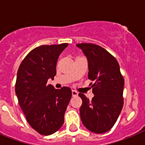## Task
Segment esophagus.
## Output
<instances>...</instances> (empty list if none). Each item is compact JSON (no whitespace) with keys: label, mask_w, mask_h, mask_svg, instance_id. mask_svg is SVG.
I'll list each match as a JSON object with an SVG mask.
<instances>
[{"label":"esophagus","mask_w":145,"mask_h":145,"mask_svg":"<svg viewBox=\"0 0 145 145\" xmlns=\"http://www.w3.org/2000/svg\"><path fill=\"white\" fill-rule=\"evenodd\" d=\"M72 95L74 97L77 96V95H78V93H77V92H76L75 90H72Z\"/></svg>","instance_id":"esophagus-1"}]
</instances>
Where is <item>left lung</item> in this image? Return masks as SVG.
Listing matches in <instances>:
<instances>
[{
    "label": "left lung",
    "mask_w": 145,
    "mask_h": 145,
    "mask_svg": "<svg viewBox=\"0 0 145 145\" xmlns=\"http://www.w3.org/2000/svg\"><path fill=\"white\" fill-rule=\"evenodd\" d=\"M76 46L87 59L88 78L95 81L92 85L94 94L92 101L79 93L83 101L80 108L81 121L93 133H107L116 123L123 105L124 80L119 64L112 55L98 45L80 44Z\"/></svg>",
    "instance_id": "1"
}]
</instances>
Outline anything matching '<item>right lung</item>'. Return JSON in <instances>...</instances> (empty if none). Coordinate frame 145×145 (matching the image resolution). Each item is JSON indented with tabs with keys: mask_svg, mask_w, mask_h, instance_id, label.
Returning <instances> with one entry per match:
<instances>
[{
	"mask_svg": "<svg viewBox=\"0 0 145 145\" xmlns=\"http://www.w3.org/2000/svg\"><path fill=\"white\" fill-rule=\"evenodd\" d=\"M68 44L44 45L31 50L17 72L15 91L27 121L37 133L50 135L61 128L71 89L48 85L56 74V63Z\"/></svg>",
	"mask_w": 145,
	"mask_h": 145,
	"instance_id": "right-lung-1",
	"label": "right lung"
}]
</instances>
